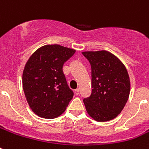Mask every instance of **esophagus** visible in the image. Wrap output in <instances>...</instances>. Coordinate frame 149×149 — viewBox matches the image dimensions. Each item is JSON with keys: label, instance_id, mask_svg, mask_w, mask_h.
<instances>
[{"label": "esophagus", "instance_id": "esophagus-1", "mask_svg": "<svg viewBox=\"0 0 149 149\" xmlns=\"http://www.w3.org/2000/svg\"><path fill=\"white\" fill-rule=\"evenodd\" d=\"M79 93V89H77V90H75V94L76 95H78Z\"/></svg>", "mask_w": 149, "mask_h": 149}]
</instances>
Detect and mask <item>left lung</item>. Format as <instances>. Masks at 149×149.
Returning a JSON list of instances; mask_svg holds the SVG:
<instances>
[{"label": "left lung", "instance_id": "1", "mask_svg": "<svg viewBox=\"0 0 149 149\" xmlns=\"http://www.w3.org/2000/svg\"><path fill=\"white\" fill-rule=\"evenodd\" d=\"M91 65L90 97L84 100L87 113L97 121L115 118L129 97L131 82L124 63L106 50L82 52Z\"/></svg>", "mask_w": 149, "mask_h": 149}]
</instances>
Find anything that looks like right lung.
<instances>
[{
    "label": "right lung",
    "mask_w": 149,
    "mask_h": 149,
    "mask_svg": "<svg viewBox=\"0 0 149 149\" xmlns=\"http://www.w3.org/2000/svg\"><path fill=\"white\" fill-rule=\"evenodd\" d=\"M75 52L59 45H45L28 59L22 86L28 104L36 115L52 119L65 111L73 92L66 83L63 65Z\"/></svg>",
    "instance_id": "1"
}]
</instances>
